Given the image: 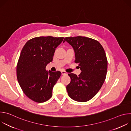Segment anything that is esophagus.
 <instances>
[{
	"label": "esophagus",
	"mask_w": 131,
	"mask_h": 131,
	"mask_svg": "<svg viewBox=\"0 0 131 131\" xmlns=\"http://www.w3.org/2000/svg\"><path fill=\"white\" fill-rule=\"evenodd\" d=\"M61 73H62V75H65V74H67V72L65 71H62Z\"/></svg>",
	"instance_id": "1"
}]
</instances>
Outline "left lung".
<instances>
[{
    "label": "left lung",
    "mask_w": 131,
    "mask_h": 131,
    "mask_svg": "<svg viewBox=\"0 0 131 131\" xmlns=\"http://www.w3.org/2000/svg\"><path fill=\"white\" fill-rule=\"evenodd\" d=\"M75 54V62L81 71L77 76L69 73L71 81L66 86L69 96L77 102H85L94 97L102 86L106 77L107 60L100 43L88 37H66Z\"/></svg>",
    "instance_id": "8db88e82"
}]
</instances>
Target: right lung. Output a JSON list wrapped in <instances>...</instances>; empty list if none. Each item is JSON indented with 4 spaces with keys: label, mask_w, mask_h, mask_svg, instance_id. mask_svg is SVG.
<instances>
[{
    "label": "right lung",
    "mask_w": 131,
    "mask_h": 131,
    "mask_svg": "<svg viewBox=\"0 0 131 131\" xmlns=\"http://www.w3.org/2000/svg\"><path fill=\"white\" fill-rule=\"evenodd\" d=\"M63 37H36L23 47L16 66L17 79L24 94L30 100L43 103L52 96V90L61 75L59 71H47L55 49Z\"/></svg>",
    "instance_id": "add662e5"
}]
</instances>
